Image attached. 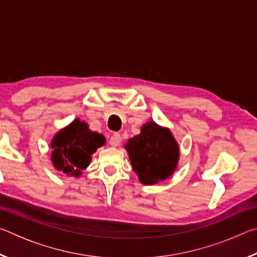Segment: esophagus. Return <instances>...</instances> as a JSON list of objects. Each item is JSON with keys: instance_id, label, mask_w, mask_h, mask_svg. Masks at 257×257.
<instances>
[{"instance_id": "obj_1", "label": "esophagus", "mask_w": 257, "mask_h": 257, "mask_svg": "<svg viewBox=\"0 0 257 257\" xmlns=\"http://www.w3.org/2000/svg\"><path fill=\"white\" fill-rule=\"evenodd\" d=\"M120 142H121L120 135L119 134H113L111 138H110V141H108V144H110V146H112V147H116L120 144Z\"/></svg>"}]
</instances>
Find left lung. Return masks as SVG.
<instances>
[{
    "label": "left lung",
    "mask_w": 257,
    "mask_h": 257,
    "mask_svg": "<svg viewBox=\"0 0 257 257\" xmlns=\"http://www.w3.org/2000/svg\"><path fill=\"white\" fill-rule=\"evenodd\" d=\"M124 149L133 170L143 185L151 186L167 180L179 163V144L171 130L154 121L143 124L141 134L128 139Z\"/></svg>",
    "instance_id": "8db88e82"
}]
</instances>
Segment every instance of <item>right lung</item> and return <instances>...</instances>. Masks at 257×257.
Listing matches in <instances>:
<instances>
[{
  "label": "right lung",
  "mask_w": 257,
  "mask_h": 257,
  "mask_svg": "<svg viewBox=\"0 0 257 257\" xmlns=\"http://www.w3.org/2000/svg\"><path fill=\"white\" fill-rule=\"evenodd\" d=\"M102 134L92 132L88 123L77 118L61 129L51 141V161L56 171L68 177H80L90 164L92 154L105 145Z\"/></svg>",
  "instance_id": "obj_1"
}]
</instances>
